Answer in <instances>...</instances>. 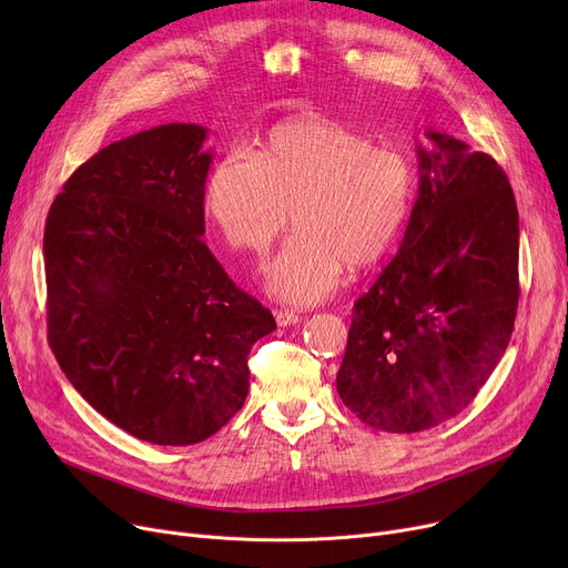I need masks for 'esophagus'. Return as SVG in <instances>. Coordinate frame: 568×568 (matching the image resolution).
Returning a JSON list of instances; mask_svg holds the SVG:
<instances>
[{
	"mask_svg": "<svg viewBox=\"0 0 568 568\" xmlns=\"http://www.w3.org/2000/svg\"><path fill=\"white\" fill-rule=\"evenodd\" d=\"M300 320H302V315L294 313V311H287V308L276 311V324L278 326H290V324H296Z\"/></svg>",
	"mask_w": 568,
	"mask_h": 568,
	"instance_id": "1",
	"label": "esophagus"
}]
</instances>
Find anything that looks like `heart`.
<instances>
[{"mask_svg":"<svg viewBox=\"0 0 568 568\" xmlns=\"http://www.w3.org/2000/svg\"><path fill=\"white\" fill-rule=\"evenodd\" d=\"M414 202V168L396 149L334 119H292L266 133L257 159L221 156L204 184L209 219L234 251L264 255L294 223L266 266V287L287 304L329 296L345 264L371 266L400 236Z\"/></svg>","mask_w":568,"mask_h":568,"instance_id":"obj_1","label":"heart"}]
</instances>
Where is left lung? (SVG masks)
Masks as SVG:
<instances>
[{
  "label": "left lung",
  "mask_w": 568,
  "mask_h": 568,
  "mask_svg": "<svg viewBox=\"0 0 568 568\" xmlns=\"http://www.w3.org/2000/svg\"><path fill=\"white\" fill-rule=\"evenodd\" d=\"M426 135L403 244L356 300L336 375L341 400L386 433H419L469 405L511 341L520 294L509 179L463 140Z\"/></svg>",
  "instance_id": "8db88e82"
}]
</instances>
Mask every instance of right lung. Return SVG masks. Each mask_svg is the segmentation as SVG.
I'll return each mask as SVG.
<instances>
[{
	"mask_svg": "<svg viewBox=\"0 0 568 568\" xmlns=\"http://www.w3.org/2000/svg\"><path fill=\"white\" fill-rule=\"evenodd\" d=\"M206 129L108 144L50 206L48 343L75 392L129 435L197 444L248 396V352L276 329L202 242Z\"/></svg>",
	"mask_w": 568,
	"mask_h": 568,
	"instance_id": "right-lung-1",
	"label": "right lung"
}]
</instances>
